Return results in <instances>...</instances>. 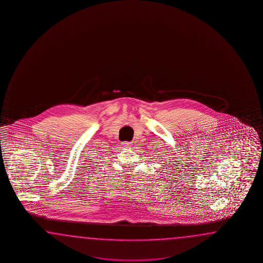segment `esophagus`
Returning a JSON list of instances; mask_svg holds the SVG:
<instances>
[{
	"mask_svg": "<svg viewBox=\"0 0 263 263\" xmlns=\"http://www.w3.org/2000/svg\"><path fill=\"white\" fill-rule=\"evenodd\" d=\"M121 144H122L123 147H129L132 145V143H129V142H124V143H121Z\"/></svg>",
	"mask_w": 263,
	"mask_h": 263,
	"instance_id": "34e87169",
	"label": "esophagus"
}]
</instances>
